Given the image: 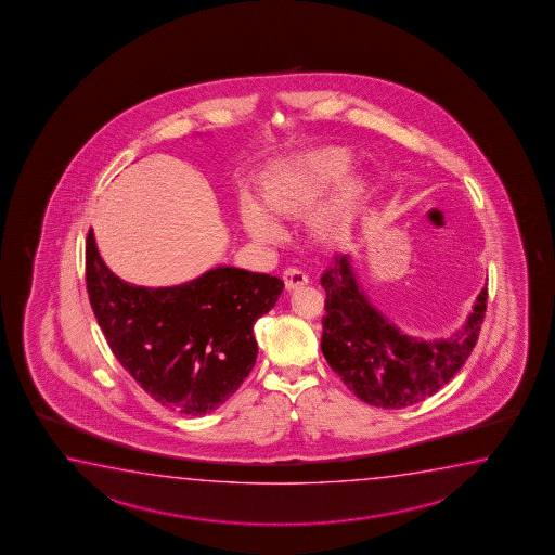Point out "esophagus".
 <instances>
[{
  "label": "esophagus",
  "instance_id": "obj_1",
  "mask_svg": "<svg viewBox=\"0 0 555 555\" xmlns=\"http://www.w3.org/2000/svg\"><path fill=\"white\" fill-rule=\"evenodd\" d=\"M282 281L286 284V291H298V288H304L308 284L309 279L308 274L299 271V269H286L282 273Z\"/></svg>",
  "mask_w": 555,
  "mask_h": 555
}]
</instances>
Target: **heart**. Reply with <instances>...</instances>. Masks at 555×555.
Masks as SVG:
<instances>
[{"label": "heart", "instance_id": "obj_1", "mask_svg": "<svg viewBox=\"0 0 555 555\" xmlns=\"http://www.w3.org/2000/svg\"><path fill=\"white\" fill-rule=\"evenodd\" d=\"M350 163L351 154L346 147H326L282 163L261 182L263 209L249 202L240 207L242 227L251 238L273 242L281 236V229L268 216L271 214L276 219H294L308 215L341 179V175L348 171ZM361 188L363 180L348 177L333 196L311 215V231L317 238H338L350 227Z\"/></svg>", "mask_w": 555, "mask_h": 555}]
</instances>
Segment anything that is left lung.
I'll return each instance as SVG.
<instances>
[{"label": "left lung", "mask_w": 555, "mask_h": 555, "mask_svg": "<svg viewBox=\"0 0 555 555\" xmlns=\"http://www.w3.org/2000/svg\"><path fill=\"white\" fill-rule=\"evenodd\" d=\"M321 284L326 292L324 359L359 400L384 410L415 405L450 383L475 348L487 311L488 291L482 288L461 331L421 340L401 333L371 306L350 257H334Z\"/></svg>", "instance_id": "8db88e82"}]
</instances>
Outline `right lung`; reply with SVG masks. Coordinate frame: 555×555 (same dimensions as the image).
<instances>
[{"label":"right lung","mask_w":555,"mask_h":555,"mask_svg":"<svg viewBox=\"0 0 555 555\" xmlns=\"http://www.w3.org/2000/svg\"><path fill=\"white\" fill-rule=\"evenodd\" d=\"M86 288L120 365L163 408L196 417L229 400L256 365L254 324L284 282L215 267L179 286H134L107 269L90 231Z\"/></svg>","instance_id":"right-lung-1"}]
</instances>
